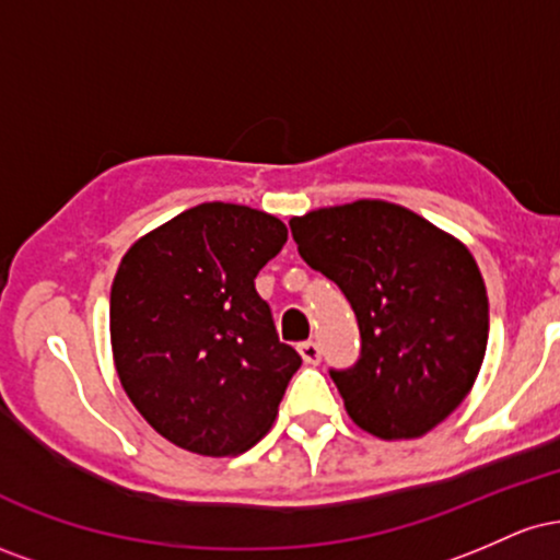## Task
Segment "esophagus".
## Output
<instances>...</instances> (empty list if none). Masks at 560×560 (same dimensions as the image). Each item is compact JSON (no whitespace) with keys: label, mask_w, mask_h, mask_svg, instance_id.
Returning <instances> with one entry per match:
<instances>
[{"label":"esophagus","mask_w":560,"mask_h":560,"mask_svg":"<svg viewBox=\"0 0 560 560\" xmlns=\"http://www.w3.org/2000/svg\"><path fill=\"white\" fill-rule=\"evenodd\" d=\"M302 361L305 363H318L320 361V345L313 342V339H307V342H300L298 345Z\"/></svg>","instance_id":"1"}]
</instances>
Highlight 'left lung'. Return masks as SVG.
I'll use <instances>...</instances> for the list:
<instances>
[{"mask_svg":"<svg viewBox=\"0 0 560 560\" xmlns=\"http://www.w3.org/2000/svg\"><path fill=\"white\" fill-rule=\"evenodd\" d=\"M300 258L355 311L361 355L329 369L347 413L382 440H413L471 389L490 305L471 253L400 205L361 199L289 221Z\"/></svg>","mask_w":560,"mask_h":560,"instance_id":"8db88e82","label":"left lung"}]
</instances>
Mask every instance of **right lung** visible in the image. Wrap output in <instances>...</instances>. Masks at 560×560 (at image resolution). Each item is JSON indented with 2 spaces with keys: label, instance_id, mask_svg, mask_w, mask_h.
Listing matches in <instances>:
<instances>
[{
  "label": "right lung",
  "instance_id": "add662e5",
  "mask_svg": "<svg viewBox=\"0 0 560 560\" xmlns=\"http://www.w3.org/2000/svg\"><path fill=\"white\" fill-rule=\"evenodd\" d=\"M284 242L279 218L205 202L120 260L110 292L115 369L173 445L221 458L271 429L302 358L276 334L255 276Z\"/></svg>",
  "mask_w": 560,
  "mask_h": 560
}]
</instances>
